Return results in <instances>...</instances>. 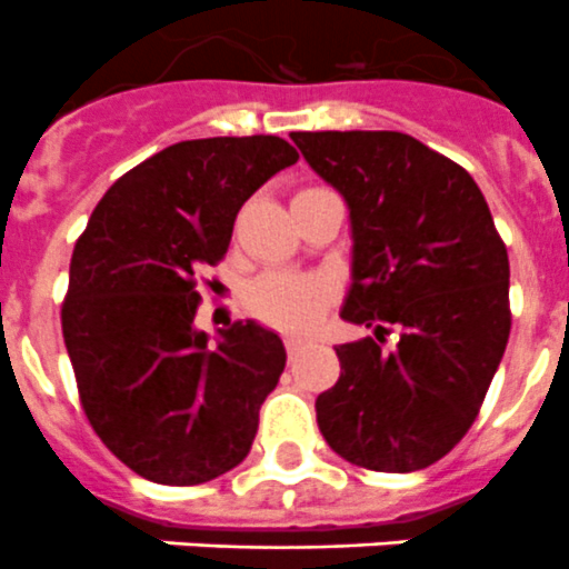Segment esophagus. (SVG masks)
Returning a JSON list of instances; mask_svg holds the SVG:
<instances>
[{"label":"esophagus","mask_w":569,"mask_h":569,"mask_svg":"<svg viewBox=\"0 0 569 569\" xmlns=\"http://www.w3.org/2000/svg\"><path fill=\"white\" fill-rule=\"evenodd\" d=\"M308 345V341L301 339V336H284V347H288V353L293 356V353H299L301 347Z\"/></svg>","instance_id":"esophagus-1"}]
</instances>
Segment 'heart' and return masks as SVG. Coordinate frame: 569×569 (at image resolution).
Masks as SVG:
<instances>
[{"label":"heart","mask_w":569,"mask_h":569,"mask_svg":"<svg viewBox=\"0 0 569 569\" xmlns=\"http://www.w3.org/2000/svg\"><path fill=\"white\" fill-rule=\"evenodd\" d=\"M333 301V284L321 276L264 273L248 290V310L270 328L308 330Z\"/></svg>","instance_id":"b5f03b06"}]
</instances>
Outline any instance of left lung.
<instances>
[{"instance_id":"1","label":"left lung","mask_w":569,"mask_h":569,"mask_svg":"<svg viewBox=\"0 0 569 569\" xmlns=\"http://www.w3.org/2000/svg\"><path fill=\"white\" fill-rule=\"evenodd\" d=\"M290 139L345 196L353 281L341 319L373 330L336 347L341 376L316 399L321 436L350 465L425 470L465 439L505 356V241L472 176L413 136L316 130Z\"/></svg>"}]
</instances>
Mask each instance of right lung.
<instances>
[{"label": "right lung", "instance_id": "obj_1", "mask_svg": "<svg viewBox=\"0 0 569 569\" xmlns=\"http://www.w3.org/2000/svg\"><path fill=\"white\" fill-rule=\"evenodd\" d=\"M296 159L279 136L170 144L116 179L79 236L64 347L90 427L142 479L204 485L250 453L288 353L250 319L210 345L196 281L228 253L241 204Z\"/></svg>", "mask_w": 569, "mask_h": 569}]
</instances>
